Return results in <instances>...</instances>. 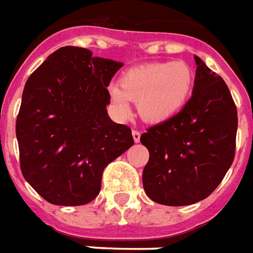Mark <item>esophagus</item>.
I'll list each match as a JSON object with an SVG mask.
<instances>
[{
  "label": "esophagus",
  "instance_id": "esophagus-1",
  "mask_svg": "<svg viewBox=\"0 0 253 253\" xmlns=\"http://www.w3.org/2000/svg\"><path fill=\"white\" fill-rule=\"evenodd\" d=\"M132 138H134L135 143H138L140 142V132L136 130H132Z\"/></svg>",
  "mask_w": 253,
  "mask_h": 253
}]
</instances>
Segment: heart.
<instances>
[{"instance_id": "heart-1", "label": "heart", "mask_w": 253, "mask_h": 253, "mask_svg": "<svg viewBox=\"0 0 253 253\" xmlns=\"http://www.w3.org/2000/svg\"><path fill=\"white\" fill-rule=\"evenodd\" d=\"M195 74L186 62H157L127 70L121 84L109 86L110 99L121 117L131 113L130 101L136 102L144 122L163 123L178 115L194 87Z\"/></svg>"}]
</instances>
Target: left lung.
<instances>
[{
	"instance_id": "8db88e82",
	"label": "left lung",
	"mask_w": 253,
	"mask_h": 253,
	"mask_svg": "<svg viewBox=\"0 0 253 253\" xmlns=\"http://www.w3.org/2000/svg\"><path fill=\"white\" fill-rule=\"evenodd\" d=\"M190 101L178 115L150 127L140 142L150 152L143 187L165 206H190L215 191L235 157L238 111L220 75L195 55Z\"/></svg>"
}]
</instances>
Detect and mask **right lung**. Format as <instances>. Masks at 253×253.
Returning a JSON list of instances; mask_svg holds the SVG:
<instances>
[{
  "label": "right lung",
  "mask_w": 253,
  "mask_h": 253,
  "mask_svg": "<svg viewBox=\"0 0 253 253\" xmlns=\"http://www.w3.org/2000/svg\"><path fill=\"white\" fill-rule=\"evenodd\" d=\"M122 62L65 46L25 84L15 135L26 182L55 206H82L101 191L103 169L134 144L111 121L107 91Z\"/></svg>",
  "instance_id": "right-lung-1"
}]
</instances>
